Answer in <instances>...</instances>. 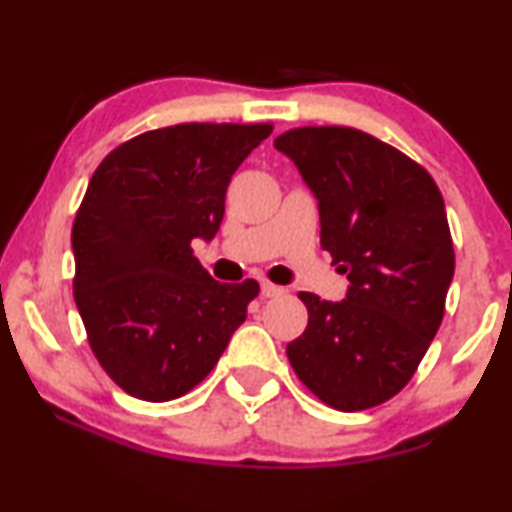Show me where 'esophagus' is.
Returning <instances> with one entry per match:
<instances>
[{
	"instance_id": "34e87169",
	"label": "esophagus",
	"mask_w": 512,
	"mask_h": 512,
	"mask_svg": "<svg viewBox=\"0 0 512 512\" xmlns=\"http://www.w3.org/2000/svg\"><path fill=\"white\" fill-rule=\"evenodd\" d=\"M262 295H264V298H279V295H283V288L276 286V283L264 281L262 283Z\"/></svg>"
}]
</instances>
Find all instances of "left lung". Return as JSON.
Segmentation results:
<instances>
[{"label": "left lung", "mask_w": 512, "mask_h": 512, "mask_svg": "<svg viewBox=\"0 0 512 512\" xmlns=\"http://www.w3.org/2000/svg\"><path fill=\"white\" fill-rule=\"evenodd\" d=\"M319 200L322 236L346 300L298 293L307 329L286 346L298 379L341 412L403 391L439 331L455 269L446 207L422 164L348 126L291 128L274 140Z\"/></svg>", "instance_id": "left-lung-1"}]
</instances>
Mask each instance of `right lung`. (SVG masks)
<instances>
[{
    "label": "right lung",
    "instance_id": "1",
    "mask_svg": "<svg viewBox=\"0 0 512 512\" xmlns=\"http://www.w3.org/2000/svg\"><path fill=\"white\" fill-rule=\"evenodd\" d=\"M272 123H178L114 147L92 174L71 245L73 298L104 372L164 403L212 372L260 283H219L193 257L224 219L231 176Z\"/></svg>",
    "mask_w": 512,
    "mask_h": 512
}]
</instances>
